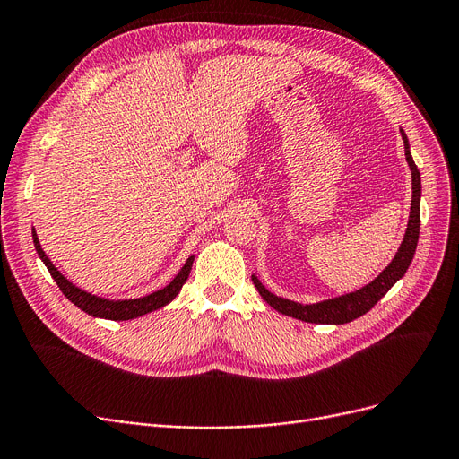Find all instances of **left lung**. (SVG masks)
Segmentation results:
<instances>
[{
  "instance_id": "1",
  "label": "left lung",
  "mask_w": 459,
  "mask_h": 459,
  "mask_svg": "<svg viewBox=\"0 0 459 459\" xmlns=\"http://www.w3.org/2000/svg\"><path fill=\"white\" fill-rule=\"evenodd\" d=\"M399 134L403 137V146H405V158L411 168L412 175V201H411V212H409V222L405 230V237L394 255V260L384 267L377 279H373L369 284H365L359 290L342 293V296L337 298H329L318 303H298L291 301L281 296H274L271 293L262 281L252 274V282L255 290L260 291V296L279 313L298 318L301 322H310V324H346L352 322L359 316H363L388 293V290L399 281L405 277V273L414 258L416 245H418V235H420V197H421V178L420 171L416 168V163L411 154V144L409 137L403 127H399Z\"/></svg>"
}]
</instances>
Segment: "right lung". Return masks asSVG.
<instances>
[{
    "instance_id": "obj_1",
    "label": "right lung",
    "mask_w": 459,
    "mask_h": 459,
    "mask_svg": "<svg viewBox=\"0 0 459 459\" xmlns=\"http://www.w3.org/2000/svg\"><path fill=\"white\" fill-rule=\"evenodd\" d=\"M31 239H33L35 250H38L41 262L47 265L48 273L52 274V279L56 281L58 288L62 290L64 296L73 305H77L81 310H84L86 315L94 316V318L117 320V322L139 318L143 315H149V313H152V310H158L161 307H166L168 303H171L178 296L182 284L188 281L190 271H192V264H194V258H195V255H190L186 264L182 265V269L177 273V277L168 286H163L161 290H156V291L149 293V296L134 298V299H107V298L94 296V293L81 290L79 286L69 282L64 277V274L58 271V267L50 262L47 252L41 248L39 237H38V233H35V228H31Z\"/></svg>"
}]
</instances>
